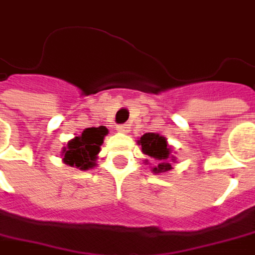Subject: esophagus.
Here are the masks:
<instances>
[{
  "label": "esophagus",
  "instance_id": "34e87169",
  "mask_svg": "<svg viewBox=\"0 0 255 255\" xmlns=\"http://www.w3.org/2000/svg\"><path fill=\"white\" fill-rule=\"evenodd\" d=\"M117 131H120V132H127L128 131V126L127 124H118V126H117Z\"/></svg>",
  "mask_w": 255,
  "mask_h": 255
}]
</instances>
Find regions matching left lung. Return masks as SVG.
<instances>
[{
    "instance_id": "left-lung-1",
    "label": "left lung",
    "mask_w": 255,
    "mask_h": 255,
    "mask_svg": "<svg viewBox=\"0 0 255 255\" xmlns=\"http://www.w3.org/2000/svg\"><path fill=\"white\" fill-rule=\"evenodd\" d=\"M141 144V149L145 155L157 162L154 172H165L171 170V154L170 147L167 145V141L160 134L155 132H147L138 139Z\"/></svg>"
}]
</instances>
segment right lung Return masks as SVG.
<instances>
[{"label":"right lung","mask_w":255,"mask_h":255,"mask_svg":"<svg viewBox=\"0 0 255 255\" xmlns=\"http://www.w3.org/2000/svg\"><path fill=\"white\" fill-rule=\"evenodd\" d=\"M107 132L108 129L104 126L85 128L80 137L68 141L67 147L62 149L64 162L71 167L75 165L80 170H88L94 167L97 154L100 152V147Z\"/></svg>","instance_id":"right-lung-1"}]
</instances>
